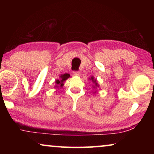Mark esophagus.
Returning a JSON list of instances; mask_svg holds the SVG:
<instances>
[{"label":"esophagus","mask_w":154,"mask_h":154,"mask_svg":"<svg viewBox=\"0 0 154 154\" xmlns=\"http://www.w3.org/2000/svg\"><path fill=\"white\" fill-rule=\"evenodd\" d=\"M73 75H75V76H80L81 73H80V72H79V71H73Z\"/></svg>","instance_id":"obj_1"}]
</instances>
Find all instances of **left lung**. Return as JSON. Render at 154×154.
<instances>
[{
  "label": "left lung",
  "instance_id": "left-lung-1",
  "mask_svg": "<svg viewBox=\"0 0 154 154\" xmlns=\"http://www.w3.org/2000/svg\"><path fill=\"white\" fill-rule=\"evenodd\" d=\"M91 79H92V82L95 83L96 86V85H97V83H96V79H94V77H91Z\"/></svg>",
  "mask_w": 154,
  "mask_h": 154
}]
</instances>
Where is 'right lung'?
I'll use <instances>...</instances> for the list:
<instances>
[{
	"label": "right lung",
	"instance_id": "add662e5",
	"mask_svg": "<svg viewBox=\"0 0 154 154\" xmlns=\"http://www.w3.org/2000/svg\"><path fill=\"white\" fill-rule=\"evenodd\" d=\"M70 77V75L69 74H67V73H65L64 75H62L60 76V78H61V80H56V83L57 84H60V86H62V85H63V82H64L65 80H66V79H68Z\"/></svg>",
	"mask_w": 154,
	"mask_h": 154
}]
</instances>
